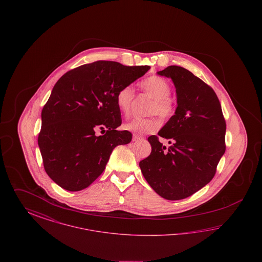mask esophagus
Returning a JSON list of instances; mask_svg holds the SVG:
<instances>
[{"mask_svg":"<svg viewBox=\"0 0 262 262\" xmlns=\"http://www.w3.org/2000/svg\"><path fill=\"white\" fill-rule=\"evenodd\" d=\"M139 139H141V137L137 136V135H134V137H133V140H134V141H137V140H139Z\"/></svg>","mask_w":262,"mask_h":262,"instance_id":"34e87169","label":"esophagus"}]
</instances>
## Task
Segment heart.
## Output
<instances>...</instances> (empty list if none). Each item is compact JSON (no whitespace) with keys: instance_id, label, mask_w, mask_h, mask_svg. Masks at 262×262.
<instances>
[{"instance_id":"heart-1","label":"heart","mask_w":262,"mask_h":262,"mask_svg":"<svg viewBox=\"0 0 262 262\" xmlns=\"http://www.w3.org/2000/svg\"><path fill=\"white\" fill-rule=\"evenodd\" d=\"M140 90L152 97L147 114L152 115L147 118H136L124 124V128L136 135H147L157 132L161 127V121H170L176 114V103L170 96L172 93L171 83L162 76L151 75L139 84ZM136 98V92L132 85L120 88L116 94V104L118 110L124 116H128L133 103Z\"/></svg>"}]
</instances>
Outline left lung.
<instances>
[{"label":"left lung","mask_w":262,"mask_h":262,"mask_svg":"<svg viewBox=\"0 0 262 262\" xmlns=\"http://www.w3.org/2000/svg\"><path fill=\"white\" fill-rule=\"evenodd\" d=\"M158 75L171 77L177 91L174 117L148 137L149 156L139 162L143 177L160 196L184 200L207 185L226 150V121L215 91L187 69L169 66Z\"/></svg>","instance_id":"1"}]
</instances>
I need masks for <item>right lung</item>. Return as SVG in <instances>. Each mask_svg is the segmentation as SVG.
<instances>
[{
  "instance_id": "right-lung-1",
  "label": "right lung",
  "mask_w": 262,
  "mask_h": 262,
  "mask_svg": "<svg viewBox=\"0 0 262 262\" xmlns=\"http://www.w3.org/2000/svg\"><path fill=\"white\" fill-rule=\"evenodd\" d=\"M149 66L96 61L69 71L57 81L42 110L38 145L44 169L60 187L78 191L106 168L113 149L133 135L122 124L118 90L144 75ZM101 130L103 135L95 133Z\"/></svg>"
}]
</instances>
